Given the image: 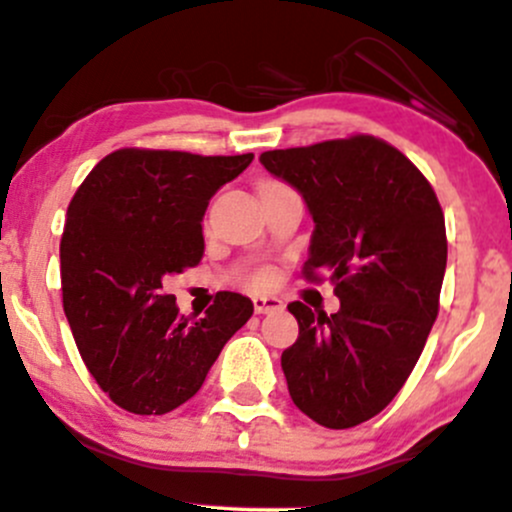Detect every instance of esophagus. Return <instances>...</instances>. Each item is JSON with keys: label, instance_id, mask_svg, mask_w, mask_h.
<instances>
[{"label": "esophagus", "instance_id": "34e87169", "mask_svg": "<svg viewBox=\"0 0 512 512\" xmlns=\"http://www.w3.org/2000/svg\"><path fill=\"white\" fill-rule=\"evenodd\" d=\"M252 306H255V313H274V311H282L284 303L277 296H255L252 299Z\"/></svg>", "mask_w": 512, "mask_h": 512}]
</instances>
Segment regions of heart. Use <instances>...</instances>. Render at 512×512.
<instances>
[{
  "instance_id": "heart-1",
  "label": "heart",
  "mask_w": 512,
  "mask_h": 512,
  "mask_svg": "<svg viewBox=\"0 0 512 512\" xmlns=\"http://www.w3.org/2000/svg\"><path fill=\"white\" fill-rule=\"evenodd\" d=\"M267 184H274V182H267ZM265 184V187H267ZM247 284L252 286V289H267V286L274 284V272L272 269H257V272L250 274V279H247Z\"/></svg>"
}]
</instances>
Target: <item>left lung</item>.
I'll return each mask as SVG.
<instances>
[{"label": "left lung", "mask_w": 512, "mask_h": 512, "mask_svg": "<svg viewBox=\"0 0 512 512\" xmlns=\"http://www.w3.org/2000/svg\"><path fill=\"white\" fill-rule=\"evenodd\" d=\"M260 162L316 223L303 277L328 272L340 299L330 316L289 303V396L323 428H355L389 406L423 352L447 267L445 213L423 172L374 136L267 150Z\"/></svg>", "instance_id": "8db88e82"}]
</instances>
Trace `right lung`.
Here are the masks:
<instances>
[{"label": "right lung", "instance_id": "obj_1", "mask_svg": "<svg viewBox=\"0 0 512 512\" xmlns=\"http://www.w3.org/2000/svg\"><path fill=\"white\" fill-rule=\"evenodd\" d=\"M252 157L121 148L72 196L60 240L65 316L89 374L123 411L162 415L189 401L250 320L252 301L221 291L192 323L162 284L199 265L206 206Z\"/></svg>", "mask_w": 512, "mask_h": 512}]
</instances>
